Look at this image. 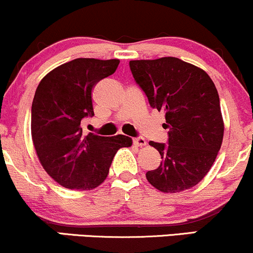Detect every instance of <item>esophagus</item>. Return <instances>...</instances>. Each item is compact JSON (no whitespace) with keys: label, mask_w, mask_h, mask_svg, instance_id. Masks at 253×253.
Masks as SVG:
<instances>
[{"label":"esophagus","mask_w":253,"mask_h":253,"mask_svg":"<svg viewBox=\"0 0 253 253\" xmlns=\"http://www.w3.org/2000/svg\"><path fill=\"white\" fill-rule=\"evenodd\" d=\"M133 143H134L136 146H145V145H146V140H145L143 136H136V138L133 139Z\"/></svg>","instance_id":"obj_1"}]
</instances>
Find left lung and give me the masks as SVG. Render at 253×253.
<instances>
[{
  "label": "left lung",
  "mask_w": 253,
  "mask_h": 253,
  "mask_svg": "<svg viewBox=\"0 0 253 253\" xmlns=\"http://www.w3.org/2000/svg\"><path fill=\"white\" fill-rule=\"evenodd\" d=\"M129 69L150 106L165 113L168 144L150 141L161 165L146 178L163 193L190 189L207 175L221 147L223 121L213 81L175 57L130 60Z\"/></svg>",
  "instance_id": "obj_1"
}]
</instances>
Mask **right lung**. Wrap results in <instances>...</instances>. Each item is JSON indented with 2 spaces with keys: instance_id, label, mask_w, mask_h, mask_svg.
<instances>
[{
  "instance_id": "obj_1",
  "label": "right lung",
  "mask_w": 253,
  "mask_h": 253,
  "mask_svg": "<svg viewBox=\"0 0 253 253\" xmlns=\"http://www.w3.org/2000/svg\"><path fill=\"white\" fill-rule=\"evenodd\" d=\"M119 59L77 58L52 70L39 83L32 103V139L46 172L69 189L90 190L108 176L129 136L83 134L81 121L94 117L91 91L118 69Z\"/></svg>"
}]
</instances>
